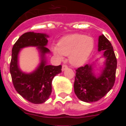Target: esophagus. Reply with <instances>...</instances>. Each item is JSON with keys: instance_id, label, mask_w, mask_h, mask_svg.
Wrapping results in <instances>:
<instances>
[{"instance_id": "34e87169", "label": "esophagus", "mask_w": 126, "mask_h": 126, "mask_svg": "<svg viewBox=\"0 0 126 126\" xmlns=\"http://www.w3.org/2000/svg\"><path fill=\"white\" fill-rule=\"evenodd\" d=\"M67 68V65H62V71H64V70H65Z\"/></svg>"}]
</instances>
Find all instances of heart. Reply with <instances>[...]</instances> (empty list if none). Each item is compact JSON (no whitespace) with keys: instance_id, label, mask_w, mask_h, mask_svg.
Segmentation results:
<instances>
[{"instance_id":"b5f03b06","label":"heart","mask_w":126,"mask_h":126,"mask_svg":"<svg viewBox=\"0 0 126 126\" xmlns=\"http://www.w3.org/2000/svg\"><path fill=\"white\" fill-rule=\"evenodd\" d=\"M94 40L85 34H73L61 39L57 47L53 48V52L58 57L62 55H69V60L72 65H83L94 48Z\"/></svg>"}]
</instances>
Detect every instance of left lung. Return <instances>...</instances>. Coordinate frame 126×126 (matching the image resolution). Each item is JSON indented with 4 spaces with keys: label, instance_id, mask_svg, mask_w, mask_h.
Listing matches in <instances>:
<instances>
[{
    "label": "left lung",
    "instance_id": "1",
    "mask_svg": "<svg viewBox=\"0 0 126 126\" xmlns=\"http://www.w3.org/2000/svg\"><path fill=\"white\" fill-rule=\"evenodd\" d=\"M98 51L105 59L101 73L93 72L94 64H86L76 70L74 93L80 100L87 103L100 100L112 88L115 80L117 59L111 43L102 34L98 38Z\"/></svg>",
    "mask_w": 126,
    "mask_h": 126
}]
</instances>
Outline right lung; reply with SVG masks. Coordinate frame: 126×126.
I'll return each instance as SVG.
<instances>
[{"instance_id": "add662e5", "label": "right lung", "mask_w": 126, "mask_h": 126, "mask_svg": "<svg viewBox=\"0 0 126 126\" xmlns=\"http://www.w3.org/2000/svg\"><path fill=\"white\" fill-rule=\"evenodd\" d=\"M48 35L45 33L27 32L19 38L12 49L10 73L16 90L31 103L40 104L47 100L52 93V82L54 76L62 72V65H48L47 53L50 51L46 47ZM28 46H35L41 54V61L37 68L30 73L20 69L18 57L20 50Z\"/></svg>"}]
</instances>
